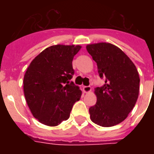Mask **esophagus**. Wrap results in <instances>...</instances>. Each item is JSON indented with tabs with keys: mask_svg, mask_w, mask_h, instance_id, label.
I'll return each mask as SVG.
<instances>
[{
	"mask_svg": "<svg viewBox=\"0 0 154 154\" xmlns=\"http://www.w3.org/2000/svg\"><path fill=\"white\" fill-rule=\"evenodd\" d=\"M83 89H84L85 93H89L91 91V87L88 85V86H84L83 87Z\"/></svg>",
	"mask_w": 154,
	"mask_h": 154,
	"instance_id": "obj_1",
	"label": "esophagus"
}]
</instances>
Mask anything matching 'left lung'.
<instances>
[{"label":"left lung","mask_w":154,"mask_h":154,"mask_svg":"<svg viewBox=\"0 0 154 154\" xmlns=\"http://www.w3.org/2000/svg\"><path fill=\"white\" fill-rule=\"evenodd\" d=\"M97 63L99 76L105 84L95 89L96 105L89 108L90 119L102 127L119 124L136 104L140 78L136 66L128 56L109 43L86 46Z\"/></svg>","instance_id":"obj_1"}]
</instances>
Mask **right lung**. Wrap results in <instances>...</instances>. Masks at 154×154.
Returning <instances> with one entry per match:
<instances>
[{"label": "right lung", "instance_id": "right-lung-1", "mask_svg": "<svg viewBox=\"0 0 154 154\" xmlns=\"http://www.w3.org/2000/svg\"><path fill=\"white\" fill-rule=\"evenodd\" d=\"M79 45H57L47 48L32 60L24 77V94L33 117L56 126L69 119L82 91L70 80L72 61Z\"/></svg>", "mask_w": 154, "mask_h": 154}]
</instances>
